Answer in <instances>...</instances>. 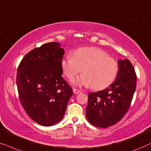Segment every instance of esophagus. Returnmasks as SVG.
<instances>
[{"label": "esophagus", "mask_w": 151, "mask_h": 151, "mask_svg": "<svg viewBox=\"0 0 151 151\" xmlns=\"http://www.w3.org/2000/svg\"><path fill=\"white\" fill-rule=\"evenodd\" d=\"M73 92L75 93V94H78L81 92V90H77V89H76V88H73Z\"/></svg>", "instance_id": "obj_1"}]
</instances>
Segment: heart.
<instances>
[{
  "label": "heart",
  "mask_w": 151,
  "mask_h": 151,
  "mask_svg": "<svg viewBox=\"0 0 151 151\" xmlns=\"http://www.w3.org/2000/svg\"><path fill=\"white\" fill-rule=\"evenodd\" d=\"M65 76L70 80L83 72V75L74 81L78 86H90L93 90H102L112 83L117 76L118 63L115 59L101 48L82 47L67 55L61 61Z\"/></svg>",
  "instance_id": "b5f03b06"
}]
</instances>
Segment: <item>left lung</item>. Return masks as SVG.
I'll return each mask as SVG.
<instances>
[{
  "mask_svg": "<svg viewBox=\"0 0 151 151\" xmlns=\"http://www.w3.org/2000/svg\"><path fill=\"white\" fill-rule=\"evenodd\" d=\"M136 82V73L131 61L119 59L115 81L105 90L88 94L86 116L90 123L101 128L118 123L130 107Z\"/></svg>",
  "mask_w": 151,
  "mask_h": 151,
  "instance_id": "left-lung-1",
  "label": "left lung"
}]
</instances>
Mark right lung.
I'll return each instance as SVG.
<instances>
[{"label":"right lung","mask_w":151,"mask_h":151,"mask_svg":"<svg viewBox=\"0 0 151 151\" xmlns=\"http://www.w3.org/2000/svg\"><path fill=\"white\" fill-rule=\"evenodd\" d=\"M50 42L29 52L20 61L16 84L20 103L29 117L42 126L62 119L73 89L61 76L63 48Z\"/></svg>","instance_id":"right-lung-1"}]
</instances>
